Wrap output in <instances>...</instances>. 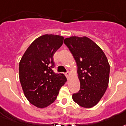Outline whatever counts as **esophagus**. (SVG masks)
Wrapping results in <instances>:
<instances>
[{
	"label": "esophagus",
	"instance_id": "34e87169",
	"mask_svg": "<svg viewBox=\"0 0 126 126\" xmlns=\"http://www.w3.org/2000/svg\"><path fill=\"white\" fill-rule=\"evenodd\" d=\"M70 75H71V74H70V73H69V71H67V72L65 73V76H66V77L67 78V79H69V77H70Z\"/></svg>",
	"mask_w": 126,
	"mask_h": 126
}]
</instances>
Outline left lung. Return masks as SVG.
<instances>
[{
    "mask_svg": "<svg viewBox=\"0 0 126 126\" xmlns=\"http://www.w3.org/2000/svg\"><path fill=\"white\" fill-rule=\"evenodd\" d=\"M64 43L70 50L77 65L80 89L73 94L80 106L90 108L98 104L108 88L110 65L102 49L86 37H70Z\"/></svg>",
    "mask_w": 126,
    "mask_h": 126,
    "instance_id": "8db88e82",
    "label": "left lung"
}]
</instances>
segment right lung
I'll return each instance as SVG.
<instances>
[{
  "label": "right lung",
  "mask_w": 126,
  "mask_h": 126,
  "mask_svg": "<svg viewBox=\"0 0 126 126\" xmlns=\"http://www.w3.org/2000/svg\"><path fill=\"white\" fill-rule=\"evenodd\" d=\"M60 35H44L28 47L19 63V79L25 96L38 108L47 107L56 100L67 81L62 73H55L53 55L63 44Z\"/></svg>",
  "instance_id": "add662e5"
}]
</instances>
